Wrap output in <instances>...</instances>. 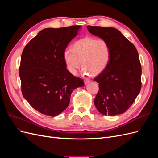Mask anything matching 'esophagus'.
<instances>
[{
  "mask_svg": "<svg viewBox=\"0 0 158 158\" xmlns=\"http://www.w3.org/2000/svg\"><path fill=\"white\" fill-rule=\"evenodd\" d=\"M89 82H90L89 80H88H88H85L84 81V84H88Z\"/></svg>",
  "mask_w": 158,
  "mask_h": 158,
  "instance_id": "esophagus-1",
  "label": "esophagus"
}]
</instances>
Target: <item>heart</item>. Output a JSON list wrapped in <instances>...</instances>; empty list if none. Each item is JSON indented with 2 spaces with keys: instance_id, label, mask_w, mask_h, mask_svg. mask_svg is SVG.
<instances>
[{
  "instance_id": "b5f03b06",
  "label": "heart",
  "mask_w": 158,
  "mask_h": 158,
  "mask_svg": "<svg viewBox=\"0 0 158 158\" xmlns=\"http://www.w3.org/2000/svg\"><path fill=\"white\" fill-rule=\"evenodd\" d=\"M110 57L109 43L92 37H85L76 41L73 45V50L66 49L63 53L66 69L73 75L76 74L82 63L84 74L91 73L92 76H97L106 69Z\"/></svg>"
}]
</instances>
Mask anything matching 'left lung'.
<instances>
[{
  "mask_svg": "<svg viewBox=\"0 0 158 158\" xmlns=\"http://www.w3.org/2000/svg\"><path fill=\"white\" fill-rule=\"evenodd\" d=\"M89 33L106 40L111 48L107 67L94 80L99 91L94 104L104 115L125 113L135 101L141 89V64L138 51L120 31L114 27L88 26Z\"/></svg>",
  "mask_w": 158,
  "mask_h": 158,
  "instance_id": "8db88e82",
  "label": "left lung"
}]
</instances>
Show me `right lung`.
<instances>
[{"mask_svg": "<svg viewBox=\"0 0 158 158\" xmlns=\"http://www.w3.org/2000/svg\"><path fill=\"white\" fill-rule=\"evenodd\" d=\"M80 28H45L22 52L19 69L22 95L33 109L45 115L55 117L64 111L74 89L84 85L82 79L67 70L63 59L66 47Z\"/></svg>", "mask_w": 158, "mask_h": 158, "instance_id": "add662e5", "label": "right lung"}]
</instances>
